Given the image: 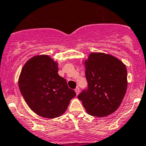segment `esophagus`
Masks as SVG:
<instances>
[{
	"mask_svg": "<svg viewBox=\"0 0 146 146\" xmlns=\"http://www.w3.org/2000/svg\"><path fill=\"white\" fill-rule=\"evenodd\" d=\"M75 92H76V95H78L79 92H80V88L78 87V88H76V89H75Z\"/></svg>",
	"mask_w": 146,
	"mask_h": 146,
	"instance_id": "obj_1",
	"label": "esophagus"
}]
</instances>
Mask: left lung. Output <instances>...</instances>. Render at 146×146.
Wrapping results in <instances>:
<instances>
[{"instance_id": "8db88e82", "label": "left lung", "mask_w": 146, "mask_h": 146, "mask_svg": "<svg viewBox=\"0 0 146 146\" xmlns=\"http://www.w3.org/2000/svg\"><path fill=\"white\" fill-rule=\"evenodd\" d=\"M88 88L78 96L89 114L102 117L116 111L127 88L126 66L116 57L91 53L85 62Z\"/></svg>"}]
</instances>
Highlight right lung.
<instances>
[{"mask_svg": "<svg viewBox=\"0 0 146 146\" xmlns=\"http://www.w3.org/2000/svg\"><path fill=\"white\" fill-rule=\"evenodd\" d=\"M58 70L57 63L46 55L32 57L22 69L20 90L29 108L40 117H59L76 95L58 74Z\"/></svg>", "mask_w": 146, "mask_h": 146, "instance_id": "obj_1", "label": "right lung"}]
</instances>
